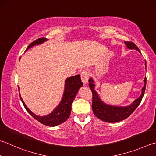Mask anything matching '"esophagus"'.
<instances>
[{
  "label": "esophagus",
  "mask_w": 156,
  "mask_h": 156,
  "mask_svg": "<svg viewBox=\"0 0 156 156\" xmlns=\"http://www.w3.org/2000/svg\"><path fill=\"white\" fill-rule=\"evenodd\" d=\"M89 72L87 71H84L81 73V80L84 84H87L89 78Z\"/></svg>",
  "instance_id": "1"
}]
</instances>
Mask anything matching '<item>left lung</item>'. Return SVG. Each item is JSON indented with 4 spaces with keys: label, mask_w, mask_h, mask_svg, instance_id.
Wrapping results in <instances>:
<instances>
[{
    "label": "left lung",
    "mask_w": 156,
    "mask_h": 156,
    "mask_svg": "<svg viewBox=\"0 0 156 156\" xmlns=\"http://www.w3.org/2000/svg\"><path fill=\"white\" fill-rule=\"evenodd\" d=\"M127 48L130 50H136L140 53V51L136 45L130 41L124 42ZM144 87L141 89V94L136 100H135L129 106H118L107 104L101 100L100 95L95 90V82L92 78H89V87L93 93L92 109L95 115L100 120L106 121L108 123H115L118 121L126 119L131 115L132 113L136 109L143 98L146 87V77L144 79Z\"/></svg>",
    "instance_id": "8db88e82"
}]
</instances>
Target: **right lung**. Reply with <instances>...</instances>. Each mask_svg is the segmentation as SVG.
I'll use <instances>...</instances> for the list:
<instances>
[{"instance_id":"obj_1","label":"right lung","mask_w":156,"mask_h":156,"mask_svg":"<svg viewBox=\"0 0 156 156\" xmlns=\"http://www.w3.org/2000/svg\"><path fill=\"white\" fill-rule=\"evenodd\" d=\"M47 40L48 39L46 38H39L37 39L28 46L26 51L33 46L42 44ZM83 83H82L80 76L79 74L66 78L65 80L63 95L60 103L53 110L52 112L44 116H39L33 112L25 104L24 101L21 98L20 94V97L22 102L25 108L33 117L45 126L55 127L64 123L69 118L71 110H72V104L77 95L79 89L83 87ZM18 89L20 90V87H18Z\"/></svg>"}]
</instances>
